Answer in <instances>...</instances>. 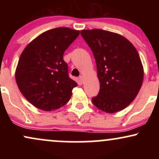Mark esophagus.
Returning <instances> with one entry per match:
<instances>
[{
  "label": "esophagus",
  "instance_id": "obj_1",
  "mask_svg": "<svg viewBox=\"0 0 159 159\" xmlns=\"http://www.w3.org/2000/svg\"><path fill=\"white\" fill-rule=\"evenodd\" d=\"M84 76L81 75L79 77V80H80V81L81 82V83H83V82H84Z\"/></svg>",
  "mask_w": 159,
  "mask_h": 159
}]
</instances>
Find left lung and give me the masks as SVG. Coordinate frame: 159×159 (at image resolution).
Here are the masks:
<instances>
[{
    "instance_id": "8db88e82",
    "label": "left lung",
    "mask_w": 159,
    "mask_h": 159,
    "mask_svg": "<svg viewBox=\"0 0 159 159\" xmlns=\"http://www.w3.org/2000/svg\"><path fill=\"white\" fill-rule=\"evenodd\" d=\"M82 37L92 50L100 84L93 105L104 112L123 110L139 92L143 81V67L138 51L130 41L116 33L83 30Z\"/></svg>"
}]
</instances>
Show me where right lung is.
I'll use <instances>...</instances> for the list:
<instances>
[{"instance_id":"right-lung-1","label":"right lung","mask_w":159,"mask_h":159,"mask_svg":"<svg viewBox=\"0 0 159 159\" xmlns=\"http://www.w3.org/2000/svg\"><path fill=\"white\" fill-rule=\"evenodd\" d=\"M80 34L69 27L41 34L25 47L16 66L20 92L34 107L52 111L65 105L78 84L69 78L63 54Z\"/></svg>"}]
</instances>
